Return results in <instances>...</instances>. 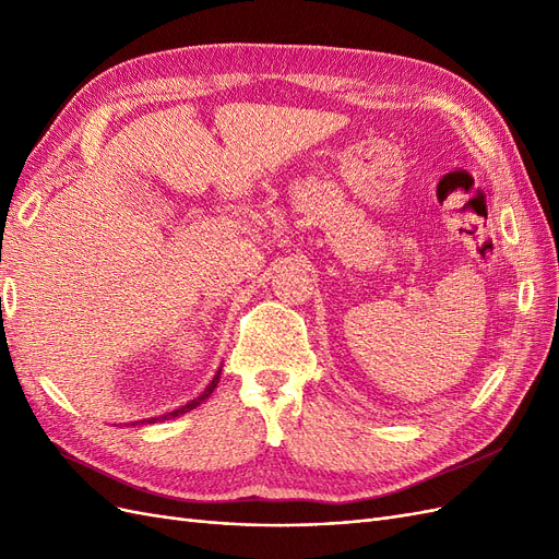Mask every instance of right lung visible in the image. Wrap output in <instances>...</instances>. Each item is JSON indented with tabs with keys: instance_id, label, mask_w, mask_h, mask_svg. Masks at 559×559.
I'll list each match as a JSON object with an SVG mask.
<instances>
[{
	"instance_id": "right-lung-1",
	"label": "right lung",
	"mask_w": 559,
	"mask_h": 559,
	"mask_svg": "<svg viewBox=\"0 0 559 559\" xmlns=\"http://www.w3.org/2000/svg\"><path fill=\"white\" fill-rule=\"evenodd\" d=\"M218 378H222V370H218V373L214 376V380L210 382V386L205 389V392H202L198 399H193L191 403H186V405H181V408H177L175 413H167V415H163V417H151V419H144V421H148V425H156V421L158 419H173V417H179V415H183V413H189V411H193L195 408V405H200L202 401H205L212 392H214V386H216V382H218ZM144 421H142V425H144ZM134 425H138V421H134Z\"/></svg>"
}]
</instances>
